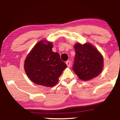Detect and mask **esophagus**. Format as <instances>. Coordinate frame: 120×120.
<instances>
[{
	"label": "esophagus",
	"mask_w": 120,
	"mask_h": 120,
	"mask_svg": "<svg viewBox=\"0 0 120 120\" xmlns=\"http://www.w3.org/2000/svg\"><path fill=\"white\" fill-rule=\"evenodd\" d=\"M66 64L67 65V67H70L71 66V63L70 61H66Z\"/></svg>",
	"instance_id": "obj_1"
}]
</instances>
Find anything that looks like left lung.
Masks as SVG:
<instances>
[{"instance_id": "1", "label": "left lung", "mask_w": 120, "mask_h": 120, "mask_svg": "<svg viewBox=\"0 0 120 120\" xmlns=\"http://www.w3.org/2000/svg\"><path fill=\"white\" fill-rule=\"evenodd\" d=\"M74 49L72 70L79 79L88 81L98 76L103 66V59L100 52L89 43H77Z\"/></svg>"}]
</instances>
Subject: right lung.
Instances as JSON below:
<instances>
[{"label": "right lung", "mask_w": 120, "mask_h": 120, "mask_svg": "<svg viewBox=\"0 0 120 120\" xmlns=\"http://www.w3.org/2000/svg\"><path fill=\"white\" fill-rule=\"evenodd\" d=\"M45 42L39 41L34 47L25 59L24 68L33 82L51 87L57 83L67 65L59 53L52 51V43Z\"/></svg>", "instance_id": "add662e5"}]
</instances>
